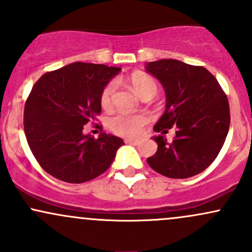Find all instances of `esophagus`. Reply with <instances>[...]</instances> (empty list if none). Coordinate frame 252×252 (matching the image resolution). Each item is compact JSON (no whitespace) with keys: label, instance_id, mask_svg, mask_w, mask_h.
<instances>
[{"label":"esophagus","instance_id":"1","mask_svg":"<svg viewBox=\"0 0 252 252\" xmlns=\"http://www.w3.org/2000/svg\"><path fill=\"white\" fill-rule=\"evenodd\" d=\"M124 142L126 143H128V144H138L140 143V140H137V138H126V140H124Z\"/></svg>","mask_w":252,"mask_h":252}]
</instances>
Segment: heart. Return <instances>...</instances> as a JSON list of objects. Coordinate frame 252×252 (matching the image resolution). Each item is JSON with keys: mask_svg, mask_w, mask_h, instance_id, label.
<instances>
[{"mask_svg": "<svg viewBox=\"0 0 252 252\" xmlns=\"http://www.w3.org/2000/svg\"><path fill=\"white\" fill-rule=\"evenodd\" d=\"M130 85L135 94L141 98L152 94L154 96L158 90L156 82L149 74L136 72L129 79ZM115 83H110L103 90L100 94V104L104 109H108L112 104V97H114ZM147 117L143 115H116L110 120L109 126L115 134L120 136H135L142 131V128L146 126Z\"/></svg>", "mask_w": 252, "mask_h": 252, "instance_id": "b5f03b06", "label": "heart"}]
</instances>
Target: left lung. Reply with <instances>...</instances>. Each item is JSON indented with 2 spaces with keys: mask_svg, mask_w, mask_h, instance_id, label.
Returning a JSON list of instances; mask_svg holds the SVG:
<instances>
[{
  "mask_svg": "<svg viewBox=\"0 0 252 252\" xmlns=\"http://www.w3.org/2000/svg\"><path fill=\"white\" fill-rule=\"evenodd\" d=\"M146 71L162 84L166 110L154 126L167 134L175 126V137L167 142L154 136L158 150L147 158L155 172L167 178L186 179L204 172L215 161L230 126V108L218 80L202 66L174 59L146 63Z\"/></svg>",
  "mask_w": 252,
  "mask_h": 252,
  "instance_id": "8db88e82",
  "label": "left lung"
}]
</instances>
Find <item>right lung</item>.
Returning a JSON list of instances; mask_svg holds the SVG:
<instances>
[{"label":"right lung","instance_id":"right-lung-1","mask_svg":"<svg viewBox=\"0 0 252 252\" xmlns=\"http://www.w3.org/2000/svg\"><path fill=\"white\" fill-rule=\"evenodd\" d=\"M120 67L73 63L47 72L34 84L25 105L24 128L34 158L48 174L82 184L111 166L122 138L84 134L102 111L100 94ZM102 129V126H98Z\"/></svg>","mask_w":252,"mask_h":252}]
</instances>
